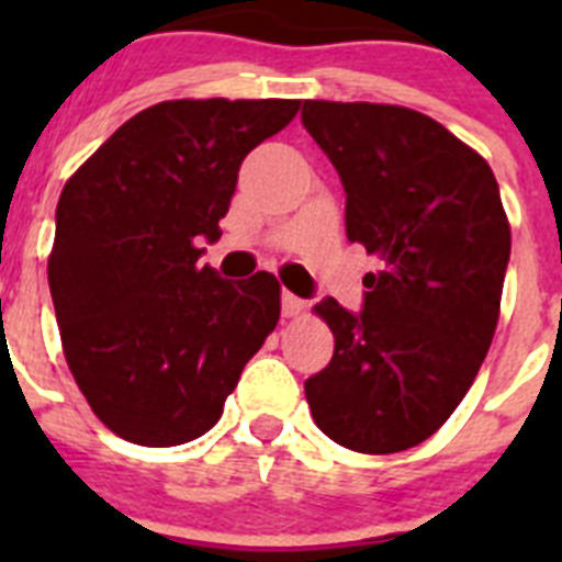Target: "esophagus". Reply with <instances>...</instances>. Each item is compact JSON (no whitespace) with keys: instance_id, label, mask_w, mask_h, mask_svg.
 <instances>
[{"instance_id":"esophagus-1","label":"esophagus","mask_w":562,"mask_h":562,"mask_svg":"<svg viewBox=\"0 0 562 562\" xmlns=\"http://www.w3.org/2000/svg\"><path fill=\"white\" fill-rule=\"evenodd\" d=\"M306 310V301H301L297 295H292V292H281V312H284V317H297L301 312Z\"/></svg>"}]
</instances>
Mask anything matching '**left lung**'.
Segmentation results:
<instances>
[{
    "label": "left lung",
    "mask_w": 562,
    "mask_h": 562,
    "mask_svg": "<svg viewBox=\"0 0 562 562\" xmlns=\"http://www.w3.org/2000/svg\"><path fill=\"white\" fill-rule=\"evenodd\" d=\"M301 123L342 182L346 236L380 258L360 312L315 306L335 355L306 402L342 448L400 453L448 422L493 342L513 247L498 182L414 109L306 101Z\"/></svg>",
    "instance_id": "1"
}]
</instances>
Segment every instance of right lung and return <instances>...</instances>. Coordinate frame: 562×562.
<instances>
[{"label": "right lung", "mask_w": 562, "mask_h": 562, "mask_svg": "<svg viewBox=\"0 0 562 562\" xmlns=\"http://www.w3.org/2000/svg\"><path fill=\"white\" fill-rule=\"evenodd\" d=\"M301 101H166L143 109L64 186L47 278L64 357L121 439L186 445L220 422L281 315L270 272L200 267L238 166Z\"/></svg>", "instance_id": "right-lung-1"}]
</instances>
